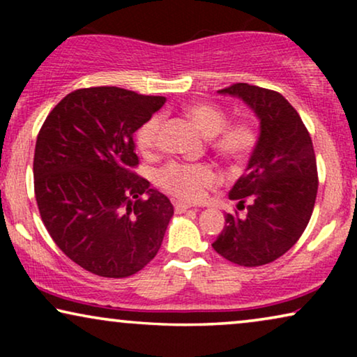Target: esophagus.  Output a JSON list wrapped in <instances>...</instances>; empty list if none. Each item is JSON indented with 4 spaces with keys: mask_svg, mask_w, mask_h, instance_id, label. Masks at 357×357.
<instances>
[{
    "mask_svg": "<svg viewBox=\"0 0 357 357\" xmlns=\"http://www.w3.org/2000/svg\"><path fill=\"white\" fill-rule=\"evenodd\" d=\"M174 208H175V211H177V213H185V211H188V209L192 208V206H190L188 203L175 202V203H174Z\"/></svg>",
    "mask_w": 357,
    "mask_h": 357,
    "instance_id": "obj_1",
    "label": "esophagus"
}]
</instances>
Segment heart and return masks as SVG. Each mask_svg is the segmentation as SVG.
I'll return each mask as SVG.
<instances>
[{
  "label": "heart",
  "mask_w": 357,
  "mask_h": 357,
  "mask_svg": "<svg viewBox=\"0 0 357 357\" xmlns=\"http://www.w3.org/2000/svg\"><path fill=\"white\" fill-rule=\"evenodd\" d=\"M185 114L198 126L199 131L211 138V146L222 159L232 162L245 160L257 144V135L245 121L227 125V116L216 105L206 102H193L185 107ZM162 116L153 115L141 125L136 133V143L141 153L153 154L159 146ZM218 182V175L206 164L170 162L159 170L158 183L174 197L198 202L204 192Z\"/></svg>",
  "instance_id": "obj_1"
}]
</instances>
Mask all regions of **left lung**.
Instances as JSON below:
<instances>
[{
    "mask_svg": "<svg viewBox=\"0 0 357 357\" xmlns=\"http://www.w3.org/2000/svg\"><path fill=\"white\" fill-rule=\"evenodd\" d=\"M218 92L237 97L255 114L260 136L245 172L229 192L245 214H226L213 248L236 265L261 266L284 255L310 221L319 188L314 146L299 114L280 92L245 82Z\"/></svg>",
    "mask_w": 357,
    "mask_h": 357,
    "instance_id": "8db88e82",
    "label": "left lung"
}]
</instances>
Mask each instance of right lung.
<instances>
[{"mask_svg": "<svg viewBox=\"0 0 357 357\" xmlns=\"http://www.w3.org/2000/svg\"><path fill=\"white\" fill-rule=\"evenodd\" d=\"M164 102L120 87L77 89L37 136L33 187L42 221L58 248L97 276L135 275L162 245L174 206L133 172V135Z\"/></svg>", "mask_w": 357, "mask_h": 357, "instance_id": "1", "label": "right lung"}]
</instances>
